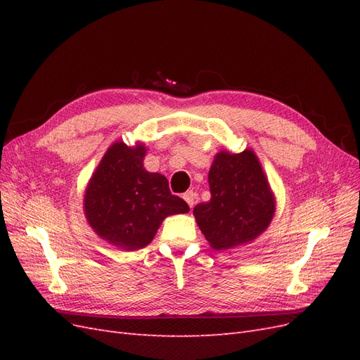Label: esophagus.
Returning a JSON list of instances; mask_svg holds the SVG:
<instances>
[{
    "instance_id": "obj_1",
    "label": "esophagus",
    "mask_w": 360,
    "mask_h": 360,
    "mask_svg": "<svg viewBox=\"0 0 360 360\" xmlns=\"http://www.w3.org/2000/svg\"><path fill=\"white\" fill-rule=\"evenodd\" d=\"M195 198H197V195H195V192L193 191H188L186 193H183V200L188 202V205L191 207H193V204H195Z\"/></svg>"
}]
</instances>
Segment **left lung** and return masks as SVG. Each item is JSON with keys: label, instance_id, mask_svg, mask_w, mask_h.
<instances>
[{"label": "left lung", "instance_id": "left-lung-1", "mask_svg": "<svg viewBox=\"0 0 360 360\" xmlns=\"http://www.w3.org/2000/svg\"><path fill=\"white\" fill-rule=\"evenodd\" d=\"M212 198L197 204L193 216L213 249L252 242L275 214V197L252 150L214 156L209 171Z\"/></svg>", "mask_w": 360, "mask_h": 360}]
</instances>
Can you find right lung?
<instances>
[{"label":"right lung","instance_id":"obj_1","mask_svg":"<svg viewBox=\"0 0 360 360\" xmlns=\"http://www.w3.org/2000/svg\"><path fill=\"white\" fill-rule=\"evenodd\" d=\"M144 144L114 143L96 168L84 195L86 222L103 240L120 249L146 248L169 214L189 205L172 195L168 180L144 168Z\"/></svg>","mask_w":360,"mask_h":360}]
</instances>
